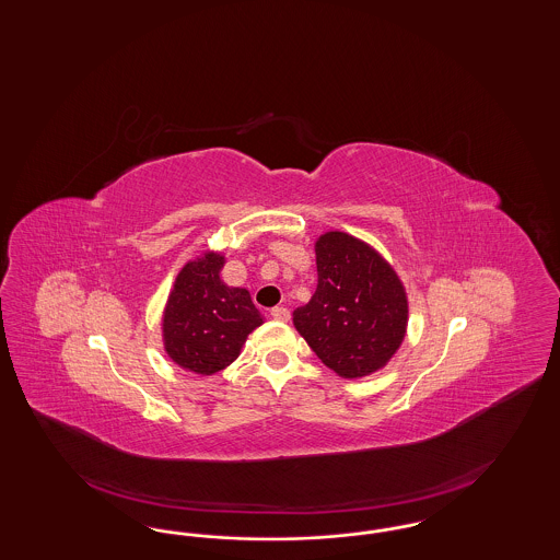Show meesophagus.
Here are the masks:
<instances>
[{"instance_id": "1", "label": "esophagus", "mask_w": 560, "mask_h": 560, "mask_svg": "<svg viewBox=\"0 0 560 560\" xmlns=\"http://www.w3.org/2000/svg\"><path fill=\"white\" fill-rule=\"evenodd\" d=\"M270 316L279 323H288L290 320V310L283 308V306H277V308L270 310Z\"/></svg>"}]
</instances>
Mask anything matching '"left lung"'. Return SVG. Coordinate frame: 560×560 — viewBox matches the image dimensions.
I'll return each instance as SVG.
<instances>
[{
	"label": "left lung",
	"mask_w": 560,
	"mask_h": 560,
	"mask_svg": "<svg viewBox=\"0 0 560 560\" xmlns=\"http://www.w3.org/2000/svg\"><path fill=\"white\" fill-rule=\"evenodd\" d=\"M318 285L293 327L341 378H364L393 360L407 335L404 281L385 256L351 233L325 232L314 242Z\"/></svg>",
	"instance_id": "left-lung-1"
}]
</instances>
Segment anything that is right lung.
I'll return each instance as SVG.
<instances>
[{
  "instance_id": "right-lung-1",
  "label": "right lung",
  "mask_w": 560,
  "mask_h": 560,
  "mask_svg": "<svg viewBox=\"0 0 560 560\" xmlns=\"http://www.w3.org/2000/svg\"><path fill=\"white\" fill-rule=\"evenodd\" d=\"M223 265L225 254L219 250L188 260L175 277L161 318L165 353L200 376L235 362L248 335L265 323L250 291L223 283Z\"/></svg>"
}]
</instances>
